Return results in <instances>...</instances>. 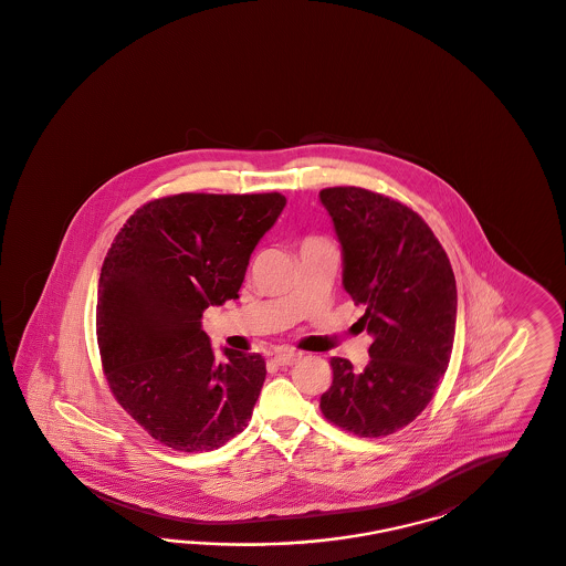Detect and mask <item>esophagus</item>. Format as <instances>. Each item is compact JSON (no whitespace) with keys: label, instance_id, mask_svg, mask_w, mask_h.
Returning <instances> with one entry per match:
<instances>
[{"label":"esophagus","instance_id":"esophagus-1","mask_svg":"<svg viewBox=\"0 0 566 566\" xmlns=\"http://www.w3.org/2000/svg\"><path fill=\"white\" fill-rule=\"evenodd\" d=\"M301 359V353L296 352H277L273 355V361L277 366H294Z\"/></svg>","mask_w":566,"mask_h":566}]
</instances>
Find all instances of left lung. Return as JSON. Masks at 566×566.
Here are the masks:
<instances>
[{
	"label": "left lung",
	"mask_w": 566,
	"mask_h": 566,
	"mask_svg": "<svg viewBox=\"0 0 566 566\" xmlns=\"http://www.w3.org/2000/svg\"><path fill=\"white\" fill-rule=\"evenodd\" d=\"M343 247V284L366 313L370 364L332 357L324 418L357 437H387L413 422L448 370L455 336V277L448 253L411 207L366 188L319 192Z\"/></svg>",
	"instance_id": "8db88e82"
}]
</instances>
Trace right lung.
Masks as SVG:
<instances>
[{
	"instance_id": "right-lung-1",
	"label": "right lung",
	"mask_w": 566,
	"mask_h": 566,
	"mask_svg": "<svg viewBox=\"0 0 566 566\" xmlns=\"http://www.w3.org/2000/svg\"><path fill=\"white\" fill-rule=\"evenodd\" d=\"M286 205L280 192H181L142 205L99 272L96 334L108 389L158 443L198 453L228 443L265 382L259 353L214 359L202 313L238 298L256 242Z\"/></svg>"
}]
</instances>
